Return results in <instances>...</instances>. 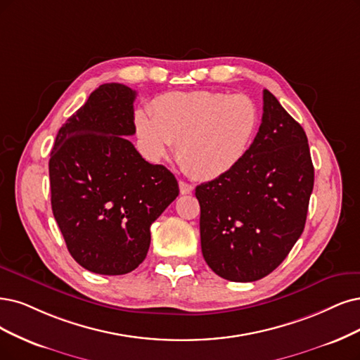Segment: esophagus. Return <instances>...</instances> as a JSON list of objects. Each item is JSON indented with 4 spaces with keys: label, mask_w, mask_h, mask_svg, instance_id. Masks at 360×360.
Wrapping results in <instances>:
<instances>
[{
    "label": "esophagus",
    "mask_w": 360,
    "mask_h": 360,
    "mask_svg": "<svg viewBox=\"0 0 360 360\" xmlns=\"http://www.w3.org/2000/svg\"><path fill=\"white\" fill-rule=\"evenodd\" d=\"M193 190H194L193 185L184 182V181H179V191H181V194H191Z\"/></svg>",
    "instance_id": "1"
}]
</instances>
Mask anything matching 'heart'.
<instances>
[{
    "instance_id": "heart-1",
    "label": "heart",
    "mask_w": 360,
    "mask_h": 360,
    "mask_svg": "<svg viewBox=\"0 0 360 360\" xmlns=\"http://www.w3.org/2000/svg\"><path fill=\"white\" fill-rule=\"evenodd\" d=\"M259 126V110L246 95L221 91L165 93L151 103V115H135L136 135L151 158L176 145L185 172L198 179L227 175L245 158Z\"/></svg>"
}]
</instances>
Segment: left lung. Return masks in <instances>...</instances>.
<instances>
[{
  "mask_svg": "<svg viewBox=\"0 0 360 360\" xmlns=\"http://www.w3.org/2000/svg\"><path fill=\"white\" fill-rule=\"evenodd\" d=\"M262 99L245 158L195 188L203 258L231 282L259 281L282 264L302 234L314 184L304 129L269 90Z\"/></svg>",
  "mask_w": 360,
  "mask_h": 360,
  "instance_id": "left-lung-1",
  "label": "left lung"
}]
</instances>
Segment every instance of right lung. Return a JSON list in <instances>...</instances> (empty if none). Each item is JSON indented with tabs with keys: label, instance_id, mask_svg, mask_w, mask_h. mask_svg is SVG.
Masks as SVG:
<instances>
[{
	"label": "right lung",
	"instance_id": "right-lung-1",
	"mask_svg": "<svg viewBox=\"0 0 360 360\" xmlns=\"http://www.w3.org/2000/svg\"><path fill=\"white\" fill-rule=\"evenodd\" d=\"M136 91L99 86L59 129L49 162L51 210L71 257L86 270H135L151 243V224L179 194L162 165L145 162L135 135Z\"/></svg>",
	"mask_w": 360,
	"mask_h": 360
}]
</instances>
